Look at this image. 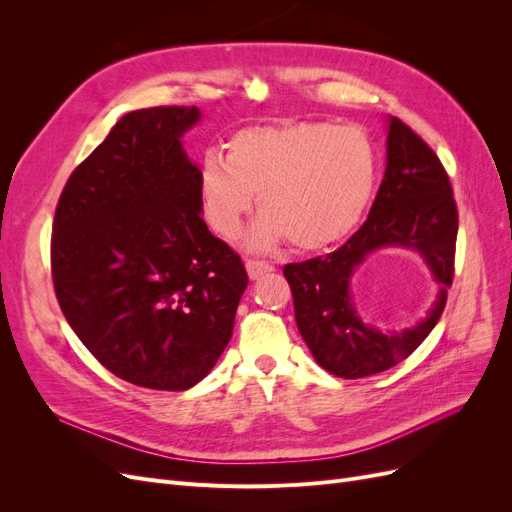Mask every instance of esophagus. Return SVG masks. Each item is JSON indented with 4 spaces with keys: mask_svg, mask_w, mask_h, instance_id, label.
<instances>
[{
    "mask_svg": "<svg viewBox=\"0 0 512 512\" xmlns=\"http://www.w3.org/2000/svg\"><path fill=\"white\" fill-rule=\"evenodd\" d=\"M245 269H247V275H250L252 280H258V277L271 273L275 267L269 265V262H265V260L250 258V260H245Z\"/></svg>",
    "mask_w": 512,
    "mask_h": 512,
    "instance_id": "obj_1",
    "label": "esophagus"
}]
</instances>
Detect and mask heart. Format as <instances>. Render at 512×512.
I'll use <instances>...</instances> for the list:
<instances>
[{
    "instance_id": "heart-1",
    "label": "heart",
    "mask_w": 512,
    "mask_h": 512,
    "mask_svg": "<svg viewBox=\"0 0 512 512\" xmlns=\"http://www.w3.org/2000/svg\"><path fill=\"white\" fill-rule=\"evenodd\" d=\"M376 183V151L359 128L299 121L237 132L226 162L209 156L198 190L207 224L237 239L254 207L262 220L250 245L256 250L288 239L297 250H320L354 228Z\"/></svg>"
}]
</instances>
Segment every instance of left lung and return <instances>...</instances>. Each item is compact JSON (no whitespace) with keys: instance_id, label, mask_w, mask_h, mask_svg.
Returning a JSON list of instances; mask_svg holds the SVG:
<instances>
[{"instance_id":"1","label":"left lung","mask_w":512,"mask_h":512,"mask_svg":"<svg viewBox=\"0 0 512 512\" xmlns=\"http://www.w3.org/2000/svg\"><path fill=\"white\" fill-rule=\"evenodd\" d=\"M459 215L453 185L440 158L408 123L391 117L386 170L369 218L335 252L284 267L294 318L316 363L346 380L380 374L425 342L446 305L455 275ZM414 246L439 282V301L414 330L382 334L365 328L349 301V277L380 246Z\"/></svg>"}]
</instances>
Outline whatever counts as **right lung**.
I'll return each instance as SVG.
<instances>
[{"label": "right lung", "instance_id": "add662e5", "mask_svg": "<svg viewBox=\"0 0 512 512\" xmlns=\"http://www.w3.org/2000/svg\"><path fill=\"white\" fill-rule=\"evenodd\" d=\"M196 106L123 115L59 196L51 273L61 312L121 380L185 391L230 342L241 256L200 218V170L181 147Z\"/></svg>", "mask_w": 512, "mask_h": 512}]
</instances>
